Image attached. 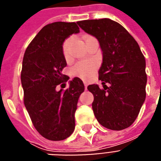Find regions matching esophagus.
<instances>
[{
  "instance_id": "esophagus-1",
  "label": "esophagus",
  "mask_w": 161,
  "mask_h": 161,
  "mask_svg": "<svg viewBox=\"0 0 161 161\" xmlns=\"http://www.w3.org/2000/svg\"><path fill=\"white\" fill-rule=\"evenodd\" d=\"M84 85H85V89L86 90L87 89V83H86V82H84Z\"/></svg>"
}]
</instances>
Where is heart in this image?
Listing matches in <instances>:
<instances>
[{"mask_svg": "<svg viewBox=\"0 0 161 161\" xmlns=\"http://www.w3.org/2000/svg\"><path fill=\"white\" fill-rule=\"evenodd\" d=\"M90 38H91V36H84L83 38H84L85 43ZM71 41V38H68L64 41L63 44H62V52H63V55L65 59L69 58V48H70ZM97 66L98 63L97 60L80 61L73 67L72 72L75 75L86 80L91 79L94 75L95 72L97 69Z\"/></svg>", "mask_w": 161, "mask_h": 161, "instance_id": "b5f03b06", "label": "heart"}]
</instances>
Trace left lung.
<instances>
[{
  "mask_svg": "<svg viewBox=\"0 0 161 161\" xmlns=\"http://www.w3.org/2000/svg\"><path fill=\"white\" fill-rule=\"evenodd\" d=\"M77 23L86 33L97 38L103 51L98 74L103 89L96 84L87 87L94 96L95 117L108 129L128 128L139 115L146 97L144 54L131 34L115 21L103 18ZM106 84L110 86L107 87Z\"/></svg>",
  "mask_w": 161,
  "mask_h": 161,
  "instance_id": "1",
  "label": "left lung"
}]
</instances>
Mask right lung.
<instances>
[{
	"mask_svg": "<svg viewBox=\"0 0 161 161\" xmlns=\"http://www.w3.org/2000/svg\"><path fill=\"white\" fill-rule=\"evenodd\" d=\"M78 33L75 22L46 25L27 46L23 56L21 81L24 105L37 131L53 141L64 140L74 132L77 103L85 90L78 77L69 81L65 91L56 90L57 86L69 80L62 74L67 65L62 44L69 35Z\"/></svg>",
	"mask_w": 161,
	"mask_h": 161,
	"instance_id": "1",
	"label": "right lung"
}]
</instances>
